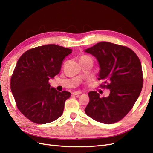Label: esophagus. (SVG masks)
Returning <instances> with one entry per match:
<instances>
[{"label":"esophagus","mask_w":153,"mask_h":153,"mask_svg":"<svg viewBox=\"0 0 153 153\" xmlns=\"http://www.w3.org/2000/svg\"><path fill=\"white\" fill-rule=\"evenodd\" d=\"M74 95H80V94H82V92L81 91H75V92H73V93Z\"/></svg>","instance_id":"1"}]
</instances>
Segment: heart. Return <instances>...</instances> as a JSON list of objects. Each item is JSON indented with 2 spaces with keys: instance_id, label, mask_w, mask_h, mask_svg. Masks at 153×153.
<instances>
[{
  "instance_id": "1",
  "label": "heart",
  "mask_w": 153,
  "mask_h": 153,
  "mask_svg": "<svg viewBox=\"0 0 153 153\" xmlns=\"http://www.w3.org/2000/svg\"><path fill=\"white\" fill-rule=\"evenodd\" d=\"M82 58H90V57H87V56H83V57H81V59H82Z\"/></svg>"
}]
</instances>
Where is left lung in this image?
I'll return each mask as SVG.
<instances>
[{"label": "left lung", "mask_w": 153, "mask_h": 153, "mask_svg": "<svg viewBox=\"0 0 153 153\" xmlns=\"http://www.w3.org/2000/svg\"><path fill=\"white\" fill-rule=\"evenodd\" d=\"M84 52L96 58L100 68L98 79L107 84L101 87L110 89V94L103 98L96 91L89 92L85 112L101 123H116L131 110L140 94L143 75L140 60L130 48L106 41Z\"/></svg>", "instance_id": "8db88e82"}]
</instances>
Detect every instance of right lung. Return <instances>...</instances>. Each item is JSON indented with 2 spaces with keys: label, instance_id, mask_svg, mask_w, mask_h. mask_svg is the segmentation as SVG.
I'll use <instances>...</instances> for the list:
<instances>
[{
  "label": "right lung",
  "instance_id": "right-lung-1",
  "mask_svg": "<svg viewBox=\"0 0 153 153\" xmlns=\"http://www.w3.org/2000/svg\"><path fill=\"white\" fill-rule=\"evenodd\" d=\"M72 50L50 44L27 50L18 59L11 79L17 107L32 122L46 124L61 116L71 93L50 87L49 80L60 72L63 59Z\"/></svg>",
  "mask_w": 153,
  "mask_h": 153
}]
</instances>
